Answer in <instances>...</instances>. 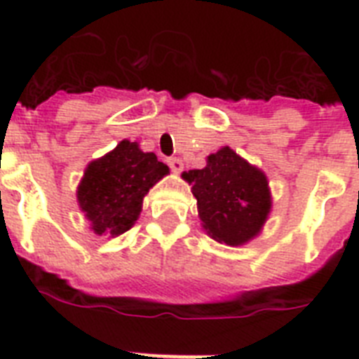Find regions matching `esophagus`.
I'll return each instance as SVG.
<instances>
[{"label": "esophagus", "mask_w": 359, "mask_h": 359, "mask_svg": "<svg viewBox=\"0 0 359 359\" xmlns=\"http://www.w3.org/2000/svg\"><path fill=\"white\" fill-rule=\"evenodd\" d=\"M168 165H170L173 173H180V171H182V168H184L182 160L177 158V156H173V158H168Z\"/></svg>", "instance_id": "obj_1"}]
</instances>
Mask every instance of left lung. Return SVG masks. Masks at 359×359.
Returning a JSON list of instances; mask_svg holds the SVG:
<instances>
[{"mask_svg":"<svg viewBox=\"0 0 359 359\" xmlns=\"http://www.w3.org/2000/svg\"><path fill=\"white\" fill-rule=\"evenodd\" d=\"M182 179L191 184L203 229L215 241L243 245L260 234L271 212L269 182L230 147L206 158V168L189 170Z\"/></svg>","mask_w":359,"mask_h":359,"instance_id":"1","label":"left lung"}]
</instances>
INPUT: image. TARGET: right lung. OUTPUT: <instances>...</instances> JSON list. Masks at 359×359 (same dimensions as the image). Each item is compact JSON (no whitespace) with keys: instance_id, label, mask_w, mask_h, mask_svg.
Wrapping results in <instances>:
<instances>
[{"instance_id":"obj_1","label":"right lung","mask_w":359,"mask_h":359,"mask_svg":"<svg viewBox=\"0 0 359 359\" xmlns=\"http://www.w3.org/2000/svg\"><path fill=\"white\" fill-rule=\"evenodd\" d=\"M170 168L136 142L123 140L116 149L90 162L77 188V201L95 234L119 236L136 223L142 203Z\"/></svg>"}]
</instances>
